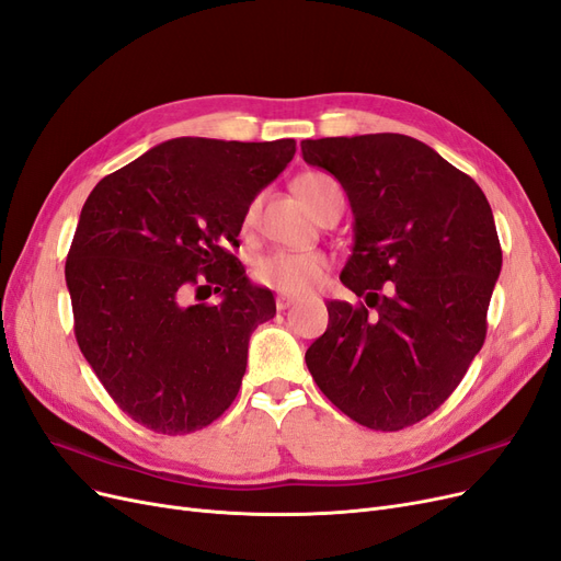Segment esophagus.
I'll return each instance as SVG.
<instances>
[{
  "label": "esophagus",
  "instance_id": "obj_1",
  "mask_svg": "<svg viewBox=\"0 0 561 561\" xmlns=\"http://www.w3.org/2000/svg\"><path fill=\"white\" fill-rule=\"evenodd\" d=\"M295 301H297L295 297H287V295H278V297H276V308H278V310H287V308H289V306H293Z\"/></svg>",
  "mask_w": 561,
  "mask_h": 561
}]
</instances>
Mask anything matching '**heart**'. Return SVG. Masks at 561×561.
<instances>
[{
	"label": "heart",
	"mask_w": 561,
	"mask_h": 561,
	"mask_svg": "<svg viewBox=\"0 0 561 561\" xmlns=\"http://www.w3.org/2000/svg\"><path fill=\"white\" fill-rule=\"evenodd\" d=\"M295 191L301 203L316 214L331 191H341L339 182L324 172H306L295 182ZM255 205L245 214V220H253ZM327 272V257L318 251L310 253H289L276 251L257 257L251 266V278L280 295H306L316 287Z\"/></svg>",
	"instance_id": "heart-1"
}]
</instances>
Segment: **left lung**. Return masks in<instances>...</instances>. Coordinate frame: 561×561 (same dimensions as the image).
I'll use <instances>...</instances> for the list:
<instances>
[{"mask_svg": "<svg viewBox=\"0 0 561 561\" xmlns=\"http://www.w3.org/2000/svg\"><path fill=\"white\" fill-rule=\"evenodd\" d=\"M301 153L347 193L354 245L341 280L364 299L327 304L306 366L350 419L402 431L454 393L485 341L502 268L495 218L472 176L410 136L304 140Z\"/></svg>", "mask_w": 561, "mask_h": 561, "instance_id": "1", "label": "left lung"}]
</instances>
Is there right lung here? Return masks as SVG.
<instances>
[{
  "mask_svg": "<svg viewBox=\"0 0 561 561\" xmlns=\"http://www.w3.org/2000/svg\"><path fill=\"white\" fill-rule=\"evenodd\" d=\"M295 151L289 138H174L89 193L66 257L76 339L112 400L145 428L193 433L237 398L251 333L276 316V301L230 245ZM193 286H214L221 304L188 305Z\"/></svg>",
  "mask_w": 561,
  "mask_h": 561,
  "instance_id": "1",
  "label": "right lung"
}]
</instances>
